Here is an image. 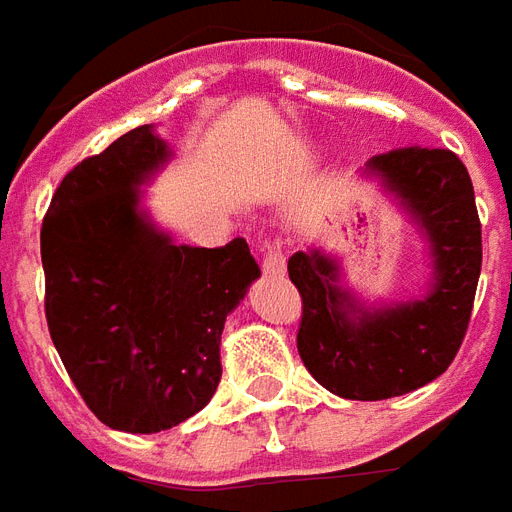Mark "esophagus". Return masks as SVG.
<instances>
[{
    "label": "esophagus",
    "instance_id": "34e87169",
    "mask_svg": "<svg viewBox=\"0 0 512 512\" xmlns=\"http://www.w3.org/2000/svg\"><path fill=\"white\" fill-rule=\"evenodd\" d=\"M261 270H264V275H270V278H278V275L286 272V253H283L281 242H272V245L264 248Z\"/></svg>",
    "mask_w": 512,
    "mask_h": 512
}]
</instances>
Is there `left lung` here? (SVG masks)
<instances>
[{"label":"left lung","instance_id":"1","mask_svg":"<svg viewBox=\"0 0 512 512\" xmlns=\"http://www.w3.org/2000/svg\"><path fill=\"white\" fill-rule=\"evenodd\" d=\"M365 174L382 179L428 240V292L368 308L343 289L338 261L319 248L294 253L289 278L302 297L297 349L313 379L349 401H384L434 382L453 363L472 316L483 240L472 179L450 149H393L368 160Z\"/></svg>","mask_w":512,"mask_h":512}]
</instances>
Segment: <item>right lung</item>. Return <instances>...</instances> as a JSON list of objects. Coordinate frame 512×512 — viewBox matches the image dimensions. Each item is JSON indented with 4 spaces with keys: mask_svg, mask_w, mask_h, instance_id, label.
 Here are the masks:
<instances>
[{
    "mask_svg": "<svg viewBox=\"0 0 512 512\" xmlns=\"http://www.w3.org/2000/svg\"><path fill=\"white\" fill-rule=\"evenodd\" d=\"M169 158L152 125L133 128L62 179L40 229L51 341L95 417L128 434L210 404L226 316L261 275L242 237L177 245L138 207Z\"/></svg>",
    "mask_w": 512,
    "mask_h": 512,
    "instance_id": "right-lung-1",
    "label": "right lung"
}]
</instances>
